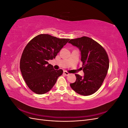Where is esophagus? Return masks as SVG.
<instances>
[{
	"label": "esophagus",
	"instance_id": "esophagus-1",
	"mask_svg": "<svg viewBox=\"0 0 128 128\" xmlns=\"http://www.w3.org/2000/svg\"><path fill=\"white\" fill-rule=\"evenodd\" d=\"M64 74L65 75H66V76H68L69 75V74L67 71H64Z\"/></svg>",
	"mask_w": 128,
	"mask_h": 128
}]
</instances>
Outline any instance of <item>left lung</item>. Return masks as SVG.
Returning <instances> with one entry per match:
<instances>
[{
	"label": "left lung",
	"instance_id": "obj_1",
	"mask_svg": "<svg viewBox=\"0 0 128 128\" xmlns=\"http://www.w3.org/2000/svg\"><path fill=\"white\" fill-rule=\"evenodd\" d=\"M69 43L81 52V61L84 77L75 74V82L70 87L77 94L89 96L97 91L102 86L109 68V59L106 50L92 38L83 36L72 39Z\"/></svg>",
	"mask_w": 128,
	"mask_h": 128
}]
</instances>
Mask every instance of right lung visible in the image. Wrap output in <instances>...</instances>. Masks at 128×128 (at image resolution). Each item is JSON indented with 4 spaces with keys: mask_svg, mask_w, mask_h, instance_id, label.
<instances>
[{
    "mask_svg": "<svg viewBox=\"0 0 128 128\" xmlns=\"http://www.w3.org/2000/svg\"><path fill=\"white\" fill-rule=\"evenodd\" d=\"M69 40L48 34H40L31 40L22 52L20 62L22 75L28 88L38 94H46L53 88L62 69L54 70L48 60L57 54Z\"/></svg>",
    "mask_w": 128,
    "mask_h": 128,
    "instance_id": "right-lung-1",
    "label": "right lung"
}]
</instances>
